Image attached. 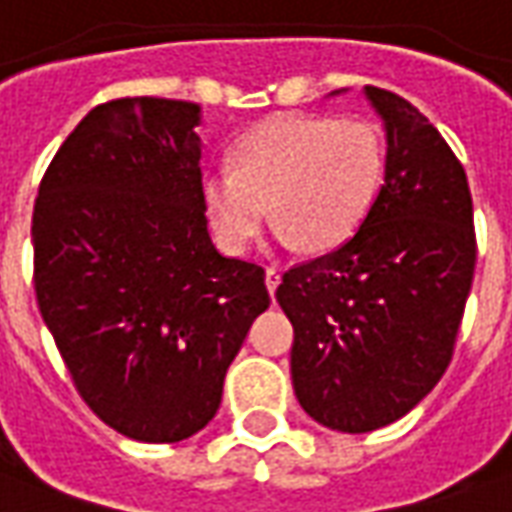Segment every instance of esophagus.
Returning a JSON list of instances; mask_svg holds the SVG:
<instances>
[{
    "instance_id": "esophagus-1",
    "label": "esophagus",
    "mask_w": 512,
    "mask_h": 512,
    "mask_svg": "<svg viewBox=\"0 0 512 512\" xmlns=\"http://www.w3.org/2000/svg\"><path fill=\"white\" fill-rule=\"evenodd\" d=\"M264 284H267L270 295H276L278 284H281V273H278L276 267H267V273H264Z\"/></svg>"
}]
</instances>
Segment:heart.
I'll return each mask as SVG.
<instances>
[{
	"label": "heart",
	"mask_w": 512,
	"mask_h": 512,
	"mask_svg": "<svg viewBox=\"0 0 512 512\" xmlns=\"http://www.w3.org/2000/svg\"><path fill=\"white\" fill-rule=\"evenodd\" d=\"M382 178L384 144L370 122L278 114L236 144L234 167L200 175V203L231 253L253 245L267 206L281 242L323 253L357 234Z\"/></svg>",
	"instance_id": "1"
}]
</instances>
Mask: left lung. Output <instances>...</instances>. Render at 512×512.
Returning <instances> with one entry per match:
<instances>
[{
    "mask_svg": "<svg viewBox=\"0 0 512 512\" xmlns=\"http://www.w3.org/2000/svg\"><path fill=\"white\" fill-rule=\"evenodd\" d=\"M384 119V183L348 242L284 273L292 387L317 424L362 435L440 382L474 281L477 236L463 164L415 105L365 86Z\"/></svg>",
    "mask_w": 512,
    "mask_h": 512,
    "instance_id": "8db88e82",
    "label": "left lung"
}]
</instances>
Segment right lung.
<instances>
[{"mask_svg": "<svg viewBox=\"0 0 512 512\" xmlns=\"http://www.w3.org/2000/svg\"><path fill=\"white\" fill-rule=\"evenodd\" d=\"M200 105L122 97L69 133L33 209L35 298L74 387L142 443L192 438L270 306L259 264L211 245Z\"/></svg>", "mask_w": 512, "mask_h": 512, "instance_id": "1", "label": "right lung"}]
</instances>
